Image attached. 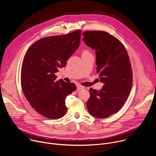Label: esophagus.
<instances>
[{"label":"esophagus","mask_w":156,"mask_h":156,"mask_svg":"<svg viewBox=\"0 0 156 156\" xmlns=\"http://www.w3.org/2000/svg\"><path fill=\"white\" fill-rule=\"evenodd\" d=\"M76 87H77V90H78V91H80V90H83V89L84 88V86H81V85H80V84H78V85L76 86Z\"/></svg>","instance_id":"esophagus-1"}]
</instances>
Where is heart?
Returning a JSON list of instances; mask_svg holds the SVG:
<instances>
[{
  "mask_svg": "<svg viewBox=\"0 0 156 156\" xmlns=\"http://www.w3.org/2000/svg\"><path fill=\"white\" fill-rule=\"evenodd\" d=\"M83 52H88L87 51H84Z\"/></svg>",
  "mask_w": 156,
  "mask_h": 156,
  "instance_id": "obj_1",
  "label": "heart"
}]
</instances>
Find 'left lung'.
Returning a JSON list of instances; mask_svg holds the SVG:
<instances>
[{"instance_id":"1","label":"left lung","mask_w":156,"mask_h":156,"mask_svg":"<svg viewBox=\"0 0 156 156\" xmlns=\"http://www.w3.org/2000/svg\"><path fill=\"white\" fill-rule=\"evenodd\" d=\"M83 41L96 52L97 73L104 86L99 91L90 88L86 102L90 114L105 119L117 112L130 93L133 73L128 55L123 44L105 31H87Z\"/></svg>"}]
</instances>
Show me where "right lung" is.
I'll return each instance as SVG.
<instances>
[{"label": "right lung", "instance_id": "obj_1", "mask_svg": "<svg viewBox=\"0 0 156 156\" xmlns=\"http://www.w3.org/2000/svg\"><path fill=\"white\" fill-rule=\"evenodd\" d=\"M81 30L42 38L27 51L22 63L21 84L30 105L39 114L58 119L66 112V96L76 90L74 83L56 81L55 73L80 46Z\"/></svg>", "mask_w": 156, "mask_h": 156}]
</instances>
